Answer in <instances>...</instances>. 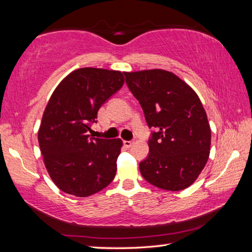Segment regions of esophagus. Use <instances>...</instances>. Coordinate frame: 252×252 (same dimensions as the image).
<instances>
[{
	"instance_id": "1",
	"label": "esophagus",
	"mask_w": 252,
	"mask_h": 252,
	"mask_svg": "<svg viewBox=\"0 0 252 252\" xmlns=\"http://www.w3.org/2000/svg\"><path fill=\"white\" fill-rule=\"evenodd\" d=\"M123 144H125V147H126V148H130L132 144H133V141H123Z\"/></svg>"
}]
</instances>
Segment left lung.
<instances>
[{"mask_svg": "<svg viewBox=\"0 0 252 252\" xmlns=\"http://www.w3.org/2000/svg\"><path fill=\"white\" fill-rule=\"evenodd\" d=\"M149 127V156L140 162L142 177L155 187L180 191L197 180L210 155L211 130L201 101L172 72H126Z\"/></svg>", "mask_w": 252, "mask_h": 252, "instance_id": "8db88e82", "label": "left lung"}]
</instances>
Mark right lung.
Instances as JSON below:
<instances>
[{
    "instance_id": "obj_1",
    "label": "right lung",
    "mask_w": 252,
    "mask_h": 252,
    "mask_svg": "<svg viewBox=\"0 0 252 252\" xmlns=\"http://www.w3.org/2000/svg\"><path fill=\"white\" fill-rule=\"evenodd\" d=\"M120 71L78 69L51 95L37 132L45 168L60 190L89 197L116 177L121 139L90 138L97 111L125 83Z\"/></svg>"
}]
</instances>
